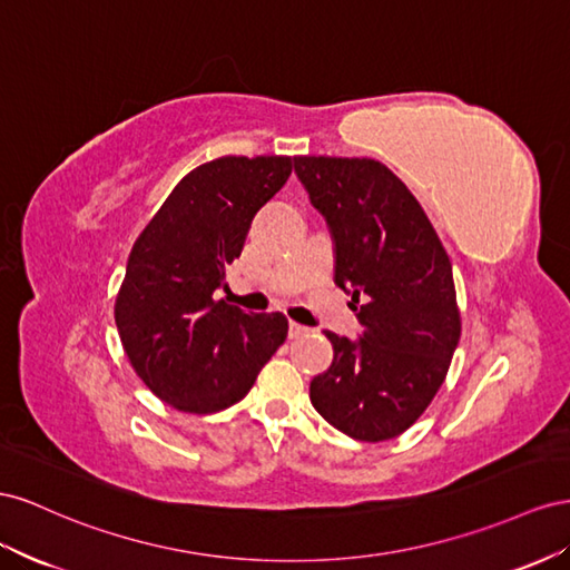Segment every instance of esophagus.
I'll use <instances>...</instances> for the list:
<instances>
[{
  "instance_id": "1",
  "label": "esophagus",
  "mask_w": 570,
  "mask_h": 570,
  "mask_svg": "<svg viewBox=\"0 0 570 570\" xmlns=\"http://www.w3.org/2000/svg\"><path fill=\"white\" fill-rule=\"evenodd\" d=\"M307 334H311V330L303 327V324H298V322H294V320L288 322V336H291V338H301V336H307Z\"/></svg>"
}]
</instances>
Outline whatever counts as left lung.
<instances>
[{
  "mask_svg": "<svg viewBox=\"0 0 570 570\" xmlns=\"http://www.w3.org/2000/svg\"><path fill=\"white\" fill-rule=\"evenodd\" d=\"M330 224L334 282L351 294L363 336L324 332L327 372L311 382L315 411L357 442L409 430L444 384L461 338L451 259L401 178L370 157H294Z\"/></svg>",
  "mask_w": 570,
  "mask_h": 570,
  "instance_id": "left-lung-1",
  "label": "left lung"
}]
</instances>
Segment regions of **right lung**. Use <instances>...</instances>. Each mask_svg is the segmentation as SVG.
Returning <instances> with one entry per match:
<instances>
[{"instance_id": "add662e5", "label": "right lung", "mask_w": 570, "mask_h": 570, "mask_svg": "<svg viewBox=\"0 0 570 570\" xmlns=\"http://www.w3.org/2000/svg\"><path fill=\"white\" fill-rule=\"evenodd\" d=\"M294 169L284 155H226L186 174L128 255L114 320L128 363L184 413H217L250 392L284 344L282 313L215 301L250 222Z\"/></svg>"}]
</instances>
